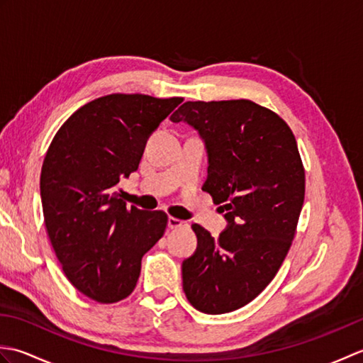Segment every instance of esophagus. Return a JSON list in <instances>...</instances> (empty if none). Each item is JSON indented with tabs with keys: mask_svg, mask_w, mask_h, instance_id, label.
I'll return each mask as SVG.
<instances>
[{
	"mask_svg": "<svg viewBox=\"0 0 363 363\" xmlns=\"http://www.w3.org/2000/svg\"><path fill=\"white\" fill-rule=\"evenodd\" d=\"M167 225H168L169 229H181V228H187V226H189L187 221L177 220V218H174V217H169L168 221H167Z\"/></svg>",
	"mask_w": 363,
	"mask_h": 363,
	"instance_id": "obj_1",
	"label": "esophagus"
}]
</instances>
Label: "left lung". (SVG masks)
Segmentation results:
<instances>
[{
  "mask_svg": "<svg viewBox=\"0 0 363 363\" xmlns=\"http://www.w3.org/2000/svg\"><path fill=\"white\" fill-rule=\"evenodd\" d=\"M194 128L207 152L211 194L226 229L191 225L196 251L182 262V289L199 312L240 309L272 282L287 256L304 203L298 145L281 117L248 99L187 101L172 117Z\"/></svg>",
  "mask_w": 363,
  "mask_h": 363,
  "instance_id": "1",
  "label": "left lung"
}]
</instances>
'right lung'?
<instances>
[{
  "instance_id": "add662e5",
  "label": "right lung",
  "mask_w": 363,
  "mask_h": 363,
  "mask_svg": "<svg viewBox=\"0 0 363 363\" xmlns=\"http://www.w3.org/2000/svg\"><path fill=\"white\" fill-rule=\"evenodd\" d=\"M182 98L112 94L76 111L54 135L40 174L45 226L64 273L98 303L135 289L142 257L167 228L160 211L128 209L117 184Z\"/></svg>"
}]
</instances>
